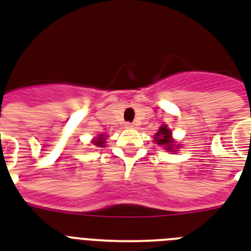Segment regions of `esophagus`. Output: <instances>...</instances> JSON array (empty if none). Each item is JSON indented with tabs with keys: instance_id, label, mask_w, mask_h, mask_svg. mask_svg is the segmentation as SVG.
<instances>
[{
	"instance_id": "1",
	"label": "esophagus",
	"mask_w": 251,
	"mask_h": 251,
	"mask_svg": "<svg viewBox=\"0 0 251 251\" xmlns=\"http://www.w3.org/2000/svg\"><path fill=\"white\" fill-rule=\"evenodd\" d=\"M125 127H127V129H134V127H135V124H133V122H126Z\"/></svg>"
}]
</instances>
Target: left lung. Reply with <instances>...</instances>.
Masks as SVG:
<instances>
[{
	"label": "left lung",
	"mask_w": 251,
	"mask_h": 251,
	"mask_svg": "<svg viewBox=\"0 0 251 251\" xmlns=\"http://www.w3.org/2000/svg\"><path fill=\"white\" fill-rule=\"evenodd\" d=\"M155 142L158 143V145L166 146V150L171 151V149H172L171 131H170V130H168L166 126H162V127L159 129V131L156 133Z\"/></svg>",
	"instance_id": "obj_1"
}]
</instances>
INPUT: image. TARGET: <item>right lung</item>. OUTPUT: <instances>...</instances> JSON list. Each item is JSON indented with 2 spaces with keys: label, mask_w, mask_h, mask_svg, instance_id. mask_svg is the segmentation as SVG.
I'll return each mask as SVG.
<instances>
[{
  "label": "right lung",
  "mask_w": 251,
  "mask_h": 251,
  "mask_svg": "<svg viewBox=\"0 0 251 251\" xmlns=\"http://www.w3.org/2000/svg\"><path fill=\"white\" fill-rule=\"evenodd\" d=\"M104 141H105V139H104V135H100V137H99V138L96 139V141H95V142H93V143H95L96 146L102 147V146H104Z\"/></svg>",
  "instance_id": "obj_1"
}]
</instances>
